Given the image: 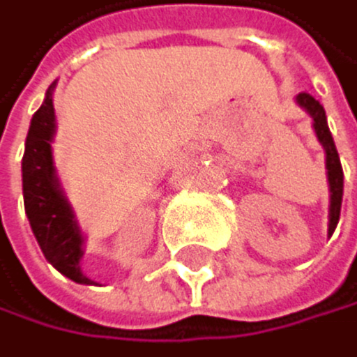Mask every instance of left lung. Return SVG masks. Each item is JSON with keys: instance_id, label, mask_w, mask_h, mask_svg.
I'll use <instances>...</instances> for the list:
<instances>
[{"instance_id": "left-lung-1", "label": "left lung", "mask_w": 357, "mask_h": 357, "mask_svg": "<svg viewBox=\"0 0 357 357\" xmlns=\"http://www.w3.org/2000/svg\"><path fill=\"white\" fill-rule=\"evenodd\" d=\"M298 104L307 108L309 115L313 117L315 135H318L320 144L326 151V175H329V188H331V208H329V235H331L337 227V220H340V206H342V186H344L342 164H340V158H337L331 130H329V126H326V115H324L322 104L309 93H300Z\"/></svg>"}]
</instances>
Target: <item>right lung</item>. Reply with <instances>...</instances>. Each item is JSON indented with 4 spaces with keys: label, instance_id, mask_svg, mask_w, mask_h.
Segmentation results:
<instances>
[{
    "label": "right lung",
    "instance_id": "add662e5",
    "mask_svg": "<svg viewBox=\"0 0 357 357\" xmlns=\"http://www.w3.org/2000/svg\"><path fill=\"white\" fill-rule=\"evenodd\" d=\"M55 133V108H53V86L46 93L44 104L33 115L26 137V151L22 160L24 177V206L33 233L42 246L46 260L59 273L73 282L91 284L82 273V235L73 220V211L59 191L50 139Z\"/></svg>",
    "mask_w": 357,
    "mask_h": 357
}]
</instances>
